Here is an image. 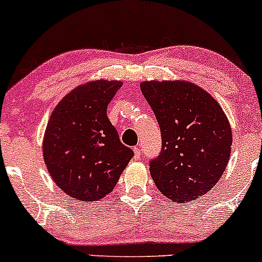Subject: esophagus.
I'll list each match as a JSON object with an SVG mask.
<instances>
[{
  "instance_id": "1",
  "label": "esophagus",
  "mask_w": 262,
  "mask_h": 262,
  "mask_svg": "<svg viewBox=\"0 0 262 262\" xmlns=\"http://www.w3.org/2000/svg\"><path fill=\"white\" fill-rule=\"evenodd\" d=\"M141 155V150L139 148H134V158L139 159Z\"/></svg>"
}]
</instances>
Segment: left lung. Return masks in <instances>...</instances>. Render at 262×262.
I'll use <instances>...</instances> for the list:
<instances>
[{
  "label": "left lung",
  "instance_id": "8db88e82",
  "mask_svg": "<svg viewBox=\"0 0 262 262\" xmlns=\"http://www.w3.org/2000/svg\"><path fill=\"white\" fill-rule=\"evenodd\" d=\"M140 90L161 132V151L149 164L156 187L180 203L209 192L230 158L233 137L222 107L185 81H145Z\"/></svg>",
  "mask_w": 262,
  "mask_h": 262
}]
</instances>
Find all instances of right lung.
Segmentation results:
<instances>
[{
    "label": "right lung",
    "mask_w": 262,
    "mask_h": 262,
    "mask_svg": "<svg viewBox=\"0 0 262 262\" xmlns=\"http://www.w3.org/2000/svg\"><path fill=\"white\" fill-rule=\"evenodd\" d=\"M119 81H93L66 95L52 113L43 141L45 165L69 196L97 201L113 191L134 156L119 140L107 106Z\"/></svg>",
    "instance_id": "add662e5"
}]
</instances>
